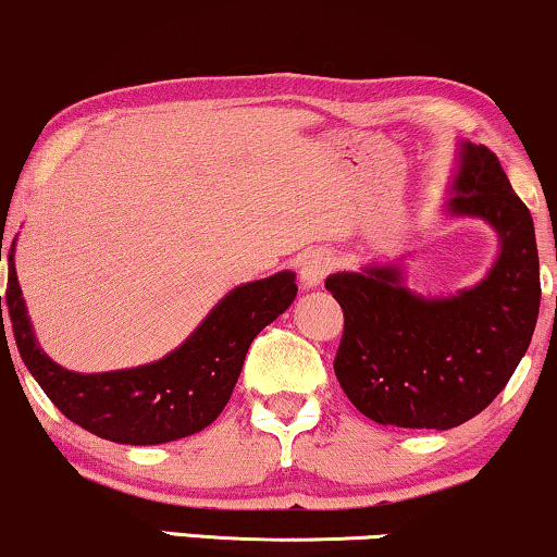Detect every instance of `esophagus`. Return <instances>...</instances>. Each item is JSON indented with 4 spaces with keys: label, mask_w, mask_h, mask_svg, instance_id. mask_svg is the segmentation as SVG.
<instances>
[{
    "label": "esophagus",
    "mask_w": 557,
    "mask_h": 557,
    "mask_svg": "<svg viewBox=\"0 0 557 557\" xmlns=\"http://www.w3.org/2000/svg\"><path fill=\"white\" fill-rule=\"evenodd\" d=\"M332 258L324 250H309L299 263V278L305 288H317L324 281V276L332 271Z\"/></svg>",
    "instance_id": "esophagus-1"
}]
</instances>
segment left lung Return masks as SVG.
Instances as JSON below:
<instances>
[{"instance_id": "left-lung-1", "label": "left lung", "mask_w": 557, "mask_h": 557, "mask_svg": "<svg viewBox=\"0 0 557 557\" xmlns=\"http://www.w3.org/2000/svg\"><path fill=\"white\" fill-rule=\"evenodd\" d=\"M447 212L481 216L499 235L486 278L453 296H420L396 265L332 273L345 314L335 375L352 407L379 424L450 430L507 386L540 312V261L530 209L486 146L460 143Z\"/></svg>"}]
</instances>
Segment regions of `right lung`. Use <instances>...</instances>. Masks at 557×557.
<instances>
[{
    "mask_svg": "<svg viewBox=\"0 0 557 557\" xmlns=\"http://www.w3.org/2000/svg\"><path fill=\"white\" fill-rule=\"evenodd\" d=\"M7 265L10 278L4 301L27 371L71 422L122 445L171 443L212 424L233 396L250 343L265 324L292 307L296 296L292 271L250 281L220 299L205 322L156 363L110 373H74L50 360L35 341L23 288L14 273V240ZM0 327L4 335L2 296Z\"/></svg>",
    "mask_w": 557,
    "mask_h": 557,
    "instance_id": "add662e5",
    "label": "right lung"
}]
</instances>
